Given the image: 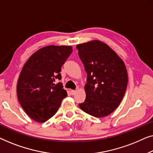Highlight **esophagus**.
I'll return each instance as SVG.
<instances>
[{
	"label": "esophagus",
	"instance_id": "esophagus-1",
	"mask_svg": "<svg viewBox=\"0 0 153 153\" xmlns=\"http://www.w3.org/2000/svg\"><path fill=\"white\" fill-rule=\"evenodd\" d=\"M76 93H77L76 90H72V91H71V94H72V95H76Z\"/></svg>",
	"mask_w": 153,
	"mask_h": 153
}]
</instances>
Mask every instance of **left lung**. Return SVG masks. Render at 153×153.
<instances>
[{"instance_id":"left-lung-1","label":"left lung","mask_w":153,"mask_h":153,"mask_svg":"<svg viewBox=\"0 0 153 153\" xmlns=\"http://www.w3.org/2000/svg\"><path fill=\"white\" fill-rule=\"evenodd\" d=\"M76 48L87 74L86 98L79 108L97 118L108 116L119 107L126 93L128 74L124 62L99 40L77 44Z\"/></svg>"}]
</instances>
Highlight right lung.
Returning a JSON list of instances; mask_svg holds the SVG:
<instances>
[{
  "instance_id": "obj_1",
  "label": "right lung",
  "mask_w": 153,
  "mask_h": 153,
  "mask_svg": "<svg viewBox=\"0 0 153 153\" xmlns=\"http://www.w3.org/2000/svg\"><path fill=\"white\" fill-rule=\"evenodd\" d=\"M73 51L72 46L50 45L36 51L25 62L17 82L19 102L28 117L44 123L54 116L67 96L62 83L61 67Z\"/></svg>"
}]
</instances>
